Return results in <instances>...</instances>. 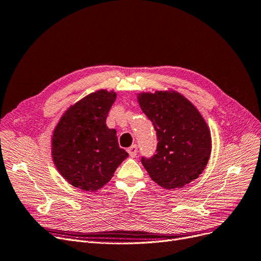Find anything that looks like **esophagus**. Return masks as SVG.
Masks as SVG:
<instances>
[{
    "label": "esophagus",
    "mask_w": 261,
    "mask_h": 261,
    "mask_svg": "<svg viewBox=\"0 0 261 261\" xmlns=\"http://www.w3.org/2000/svg\"><path fill=\"white\" fill-rule=\"evenodd\" d=\"M128 152H129V154H130L131 156H135V155H137V153H138V146H137V145L130 146L129 148H128Z\"/></svg>",
    "instance_id": "esophagus-1"
}]
</instances>
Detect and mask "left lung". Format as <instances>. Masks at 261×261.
Here are the masks:
<instances>
[{
  "label": "left lung",
  "instance_id": "left-lung-1",
  "mask_svg": "<svg viewBox=\"0 0 261 261\" xmlns=\"http://www.w3.org/2000/svg\"><path fill=\"white\" fill-rule=\"evenodd\" d=\"M138 102L156 131V153L142 158L150 178L166 190L198 178L211 154V133L196 107L173 89L137 94Z\"/></svg>",
  "mask_w": 261,
  "mask_h": 261
}]
</instances>
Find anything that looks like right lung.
Segmentation results:
<instances>
[{
	"instance_id": "1",
	"label": "right lung",
	"mask_w": 261,
	"mask_h": 261,
	"mask_svg": "<svg viewBox=\"0 0 261 261\" xmlns=\"http://www.w3.org/2000/svg\"><path fill=\"white\" fill-rule=\"evenodd\" d=\"M114 90L98 89L68 108L51 138L52 160L62 177L74 188L95 192L106 186L128 158L115 129L107 126Z\"/></svg>"
}]
</instances>
